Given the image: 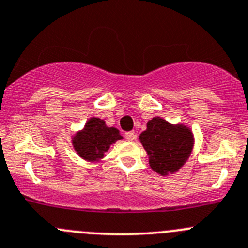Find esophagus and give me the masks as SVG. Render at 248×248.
Wrapping results in <instances>:
<instances>
[{
	"label": "esophagus",
	"mask_w": 248,
	"mask_h": 248,
	"mask_svg": "<svg viewBox=\"0 0 248 248\" xmlns=\"http://www.w3.org/2000/svg\"><path fill=\"white\" fill-rule=\"evenodd\" d=\"M124 138L128 140V141H133V140H136V133L134 132H126Z\"/></svg>",
	"instance_id": "1"
}]
</instances>
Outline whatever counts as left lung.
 Segmentation results:
<instances>
[{
  "label": "left lung",
  "mask_w": 248,
  "mask_h": 248,
  "mask_svg": "<svg viewBox=\"0 0 248 248\" xmlns=\"http://www.w3.org/2000/svg\"><path fill=\"white\" fill-rule=\"evenodd\" d=\"M139 138L150 156V166L161 175L181 168L193 146V136L188 128L172 126L161 117L150 120Z\"/></svg>",
  "instance_id": "left-lung-1"
}]
</instances>
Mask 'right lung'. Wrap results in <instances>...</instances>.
Wrapping results in <instances>:
<instances>
[{"label": "right lung", "mask_w": 248, "mask_h": 248, "mask_svg": "<svg viewBox=\"0 0 248 248\" xmlns=\"http://www.w3.org/2000/svg\"><path fill=\"white\" fill-rule=\"evenodd\" d=\"M121 138L116 128L107 127L103 120L93 117L85 124L84 131L74 137L73 145L82 158L94 161L102 158L110 145Z\"/></svg>", "instance_id": "right-lung-1"}]
</instances>
